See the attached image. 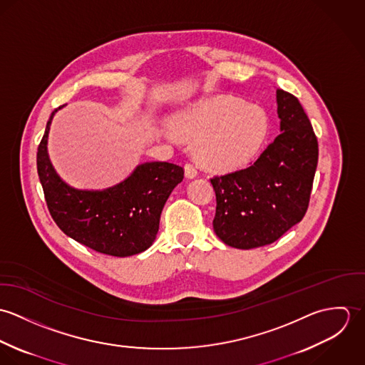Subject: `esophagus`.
Listing matches in <instances>:
<instances>
[{
	"label": "esophagus",
	"mask_w": 365,
	"mask_h": 365,
	"mask_svg": "<svg viewBox=\"0 0 365 365\" xmlns=\"http://www.w3.org/2000/svg\"><path fill=\"white\" fill-rule=\"evenodd\" d=\"M184 167H185V175L188 178H194V177L198 175V167L192 161H187L184 164Z\"/></svg>",
	"instance_id": "1"
}]
</instances>
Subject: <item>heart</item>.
<instances>
[{
	"label": "heart",
	"mask_w": 365,
	"mask_h": 365,
	"mask_svg": "<svg viewBox=\"0 0 365 365\" xmlns=\"http://www.w3.org/2000/svg\"><path fill=\"white\" fill-rule=\"evenodd\" d=\"M174 125L185 136L201 138L198 156L204 164L217 170L247 163L259 152L268 132L262 109L230 98L197 105L181 113Z\"/></svg>",
	"instance_id": "b5f03b06"
}]
</instances>
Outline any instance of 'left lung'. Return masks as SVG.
<instances>
[{
    "label": "left lung",
    "mask_w": 365,
    "mask_h": 365,
    "mask_svg": "<svg viewBox=\"0 0 365 365\" xmlns=\"http://www.w3.org/2000/svg\"><path fill=\"white\" fill-rule=\"evenodd\" d=\"M281 133L247 167L210 182L216 194L213 230L230 247L256 249L278 240L305 216L319 146L298 98L277 90Z\"/></svg>",
    "instance_id": "8db88e82"
}]
</instances>
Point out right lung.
Masks as SVG:
<instances>
[{
    "instance_id": "1",
    "label": "right lung",
    "mask_w": 365,
    "mask_h": 365,
    "mask_svg": "<svg viewBox=\"0 0 365 365\" xmlns=\"http://www.w3.org/2000/svg\"><path fill=\"white\" fill-rule=\"evenodd\" d=\"M63 106V105H61ZM38 148V174L56 225L94 252L128 257L149 249L158 232L160 215L171 191L184 178L181 165L167 161L140 164L123 182L104 191L68 187L48 157L53 115Z\"/></svg>"
}]
</instances>
